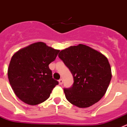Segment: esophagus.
I'll use <instances>...</instances> for the list:
<instances>
[{
	"mask_svg": "<svg viewBox=\"0 0 127 127\" xmlns=\"http://www.w3.org/2000/svg\"><path fill=\"white\" fill-rule=\"evenodd\" d=\"M59 84H60V85L63 84V79H59Z\"/></svg>",
	"mask_w": 127,
	"mask_h": 127,
	"instance_id": "34e87169",
	"label": "esophagus"
}]
</instances>
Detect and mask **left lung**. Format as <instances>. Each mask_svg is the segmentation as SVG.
<instances>
[{
  "label": "left lung",
  "mask_w": 127,
  "mask_h": 127,
  "mask_svg": "<svg viewBox=\"0 0 127 127\" xmlns=\"http://www.w3.org/2000/svg\"><path fill=\"white\" fill-rule=\"evenodd\" d=\"M58 56L73 77L72 86L64 88L68 102L80 108L98 102L106 93L112 77L107 58L82 44L61 50Z\"/></svg>",
  "instance_id": "obj_1"
}]
</instances>
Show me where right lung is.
Listing matches in <instances>:
<instances>
[{
    "label": "right lung",
    "instance_id": "obj_1",
    "mask_svg": "<svg viewBox=\"0 0 127 127\" xmlns=\"http://www.w3.org/2000/svg\"><path fill=\"white\" fill-rule=\"evenodd\" d=\"M60 50L37 42L13 55L7 70L9 81L16 96L29 105L45 102L56 85L48 65Z\"/></svg>",
    "mask_w": 127,
    "mask_h": 127
}]
</instances>
